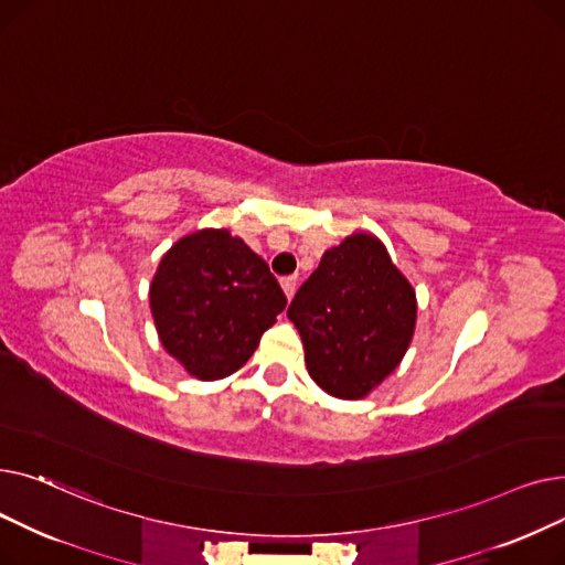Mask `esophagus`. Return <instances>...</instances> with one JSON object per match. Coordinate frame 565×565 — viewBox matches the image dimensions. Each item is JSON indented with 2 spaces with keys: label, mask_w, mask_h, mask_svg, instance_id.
<instances>
[{
  "label": "esophagus",
  "mask_w": 565,
  "mask_h": 565,
  "mask_svg": "<svg viewBox=\"0 0 565 565\" xmlns=\"http://www.w3.org/2000/svg\"><path fill=\"white\" fill-rule=\"evenodd\" d=\"M281 288H284V292H286V298L290 300L292 295H295V288H298V277H284V279H281Z\"/></svg>",
  "instance_id": "1"
}]
</instances>
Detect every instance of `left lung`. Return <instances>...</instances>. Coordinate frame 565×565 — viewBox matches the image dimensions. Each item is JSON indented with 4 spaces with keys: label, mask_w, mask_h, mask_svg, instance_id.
I'll use <instances>...</instances> for the list:
<instances>
[{
    "label": "left lung",
    "mask_w": 565,
    "mask_h": 565,
    "mask_svg": "<svg viewBox=\"0 0 565 565\" xmlns=\"http://www.w3.org/2000/svg\"><path fill=\"white\" fill-rule=\"evenodd\" d=\"M288 318L305 343L318 387L362 398L403 360L414 334L417 298L373 235H350L324 252L295 292Z\"/></svg>",
    "instance_id": "obj_1"
}]
</instances>
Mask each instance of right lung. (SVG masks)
Listing matches in <instances>:
<instances>
[{
    "instance_id": "obj_1",
    "label": "right lung",
    "mask_w": 565,
    "mask_h": 565,
    "mask_svg": "<svg viewBox=\"0 0 565 565\" xmlns=\"http://www.w3.org/2000/svg\"><path fill=\"white\" fill-rule=\"evenodd\" d=\"M284 309L286 295L270 267L224 228L178 241L151 284L160 341L199 380L245 366Z\"/></svg>"
}]
</instances>
